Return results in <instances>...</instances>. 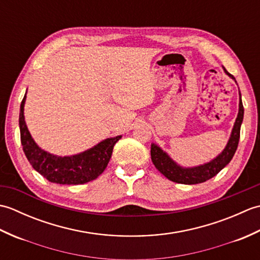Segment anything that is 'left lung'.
I'll list each match as a JSON object with an SVG mask.
<instances>
[{
    "label": "left lung",
    "mask_w": 260,
    "mask_h": 260,
    "mask_svg": "<svg viewBox=\"0 0 260 260\" xmlns=\"http://www.w3.org/2000/svg\"><path fill=\"white\" fill-rule=\"evenodd\" d=\"M229 77L235 80V77L230 75L225 68H223ZM240 101H239V112L237 116L233 132H231L230 139L227 143V146L224 150L219 154V155L203 165H199L194 168H182L179 164H176L172 158H171L167 153L163 152L162 148L157 145H151V157L152 162L155 165V168L161 172L165 178L170 181L176 182V183L182 184H198L206 182L209 179L213 178L221 171L225 165H227L231 158L234 157L235 153L238 147V143L240 139V127L242 119H244V106L241 102V93L239 92Z\"/></svg>",
    "instance_id": "obj_1"
}]
</instances>
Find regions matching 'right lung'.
Returning a JSON list of instances; mask_svg holds the SVG:
<instances>
[{
    "mask_svg": "<svg viewBox=\"0 0 260 260\" xmlns=\"http://www.w3.org/2000/svg\"><path fill=\"white\" fill-rule=\"evenodd\" d=\"M25 96L20 106V134L23 152L32 168L42 176L58 184H84L97 179L112 157L114 145L121 136L110 137L85 152L73 156H57L41 150L27 129L24 120Z\"/></svg>",
    "mask_w": 260,
    "mask_h": 260,
    "instance_id": "1",
    "label": "right lung"
}]
</instances>
